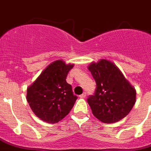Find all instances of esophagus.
Instances as JSON below:
<instances>
[{
    "label": "esophagus",
    "mask_w": 151,
    "mask_h": 151,
    "mask_svg": "<svg viewBox=\"0 0 151 151\" xmlns=\"http://www.w3.org/2000/svg\"><path fill=\"white\" fill-rule=\"evenodd\" d=\"M85 96H86V92H84V93H82V94L79 96L81 99H84V98H85Z\"/></svg>",
    "instance_id": "1"
}]
</instances>
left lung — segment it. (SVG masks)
<instances>
[{"label":"left lung","mask_w":151,"mask_h":151,"mask_svg":"<svg viewBox=\"0 0 151 151\" xmlns=\"http://www.w3.org/2000/svg\"><path fill=\"white\" fill-rule=\"evenodd\" d=\"M96 83L94 96L88 99L92 114L104 123L119 122L136 103L135 88L111 61L101 59L88 66Z\"/></svg>","instance_id":"8db88e82"}]
</instances>
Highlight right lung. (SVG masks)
I'll list each match as a JSON object with an SVG mask.
<instances>
[{
	"mask_svg": "<svg viewBox=\"0 0 151 151\" xmlns=\"http://www.w3.org/2000/svg\"><path fill=\"white\" fill-rule=\"evenodd\" d=\"M73 64L59 59L49 64L27 88V99L34 114L43 122L55 124L63 119L78 97L66 78Z\"/></svg>",
	"mask_w": 151,
	"mask_h": 151,
	"instance_id": "1",
	"label": "right lung"
}]
</instances>
